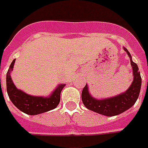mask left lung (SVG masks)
<instances>
[{"label": "left lung", "mask_w": 148, "mask_h": 148, "mask_svg": "<svg viewBox=\"0 0 148 148\" xmlns=\"http://www.w3.org/2000/svg\"><path fill=\"white\" fill-rule=\"evenodd\" d=\"M123 49L124 51H126L127 55L129 56L131 64L133 69L134 79L132 85L130 86V88L126 92L120 95L108 99L106 98L104 99H97L93 98L89 94L88 86L86 84L85 87L83 88L81 98L83 103L88 109L103 116H114L129 109L136 102L139 97L142 83L140 72H139V68L137 64L132 60V56L127 49L125 48Z\"/></svg>", "instance_id": "8db88e82"}]
</instances>
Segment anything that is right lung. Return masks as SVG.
<instances>
[{"label": "right lung", "mask_w": 148, "mask_h": 148, "mask_svg": "<svg viewBox=\"0 0 148 148\" xmlns=\"http://www.w3.org/2000/svg\"><path fill=\"white\" fill-rule=\"evenodd\" d=\"M15 60H12L7 75H6V85L7 92L9 99L14 105L23 112L28 115H37L40 113L49 112L56 108L60 100V92L65 84L59 85L49 97L32 96L26 94L24 92L16 88L10 76V72L12 71Z\"/></svg>", "instance_id": "1"}]
</instances>
